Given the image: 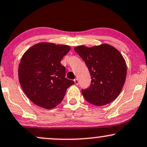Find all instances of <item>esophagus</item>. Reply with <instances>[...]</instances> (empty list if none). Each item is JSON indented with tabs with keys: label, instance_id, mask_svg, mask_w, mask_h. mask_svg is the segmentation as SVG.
Returning a JSON list of instances; mask_svg holds the SVG:
<instances>
[{
	"label": "esophagus",
	"instance_id": "obj_1",
	"mask_svg": "<svg viewBox=\"0 0 147 147\" xmlns=\"http://www.w3.org/2000/svg\"><path fill=\"white\" fill-rule=\"evenodd\" d=\"M74 81H75V85L78 86V85H79V80H78V79H74Z\"/></svg>",
	"mask_w": 147,
	"mask_h": 147
}]
</instances>
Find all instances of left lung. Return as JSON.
<instances>
[{
	"label": "left lung",
	"instance_id": "8db88e82",
	"mask_svg": "<svg viewBox=\"0 0 147 147\" xmlns=\"http://www.w3.org/2000/svg\"><path fill=\"white\" fill-rule=\"evenodd\" d=\"M74 49L90 73V86L81 90L86 100L94 105L102 106L116 99L127 75L126 62L121 53L107 44L90 48L79 46Z\"/></svg>",
	"mask_w": 147,
	"mask_h": 147
}]
</instances>
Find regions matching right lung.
<instances>
[{"label":"right lung","mask_w":147,"mask_h":147,"mask_svg":"<svg viewBox=\"0 0 147 147\" xmlns=\"http://www.w3.org/2000/svg\"><path fill=\"white\" fill-rule=\"evenodd\" d=\"M70 50L67 45L41 42L24 53L18 66L20 84L26 96L43 108H54L62 101L67 88L75 84L66 78L61 65Z\"/></svg>","instance_id":"1"}]
</instances>
